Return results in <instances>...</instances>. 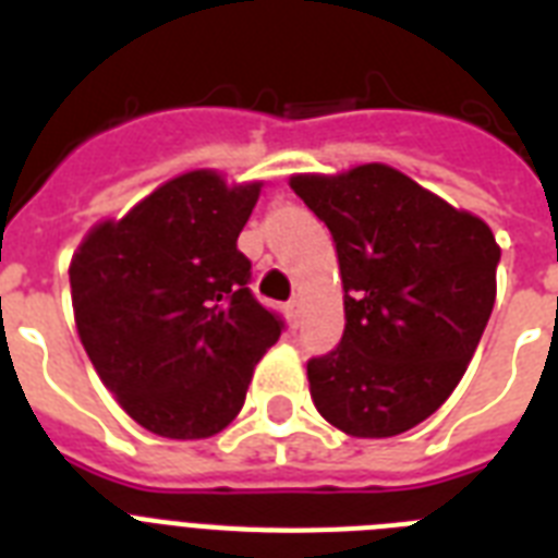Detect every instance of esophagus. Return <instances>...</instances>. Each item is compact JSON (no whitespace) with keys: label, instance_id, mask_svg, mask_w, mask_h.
<instances>
[{"label":"esophagus","instance_id":"obj_1","mask_svg":"<svg viewBox=\"0 0 558 558\" xmlns=\"http://www.w3.org/2000/svg\"><path fill=\"white\" fill-rule=\"evenodd\" d=\"M287 315H289V324H292V330H298V327H301V301H289Z\"/></svg>","mask_w":558,"mask_h":558}]
</instances>
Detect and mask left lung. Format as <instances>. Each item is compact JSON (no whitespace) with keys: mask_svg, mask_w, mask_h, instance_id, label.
Returning <instances> with one entry per match:
<instances>
[{"mask_svg":"<svg viewBox=\"0 0 558 558\" xmlns=\"http://www.w3.org/2000/svg\"><path fill=\"white\" fill-rule=\"evenodd\" d=\"M289 185L330 228L344 287L339 348L306 362L315 408L350 437L408 432L475 356L501 248L484 219L388 165Z\"/></svg>","mask_w":558,"mask_h":558,"instance_id":"8db88e82","label":"left lung"}]
</instances>
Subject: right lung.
<instances>
[{
	"label": "right lung",
	"instance_id": "right-lung-1",
	"mask_svg": "<svg viewBox=\"0 0 558 558\" xmlns=\"http://www.w3.org/2000/svg\"><path fill=\"white\" fill-rule=\"evenodd\" d=\"M257 196L260 182L228 187L214 170H191L74 252L83 348L126 414L159 437L222 432L280 339L283 322L252 295V260L236 248Z\"/></svg>",
	"mask_w": 558,
	"mask_h": 558
}]
</instances>
